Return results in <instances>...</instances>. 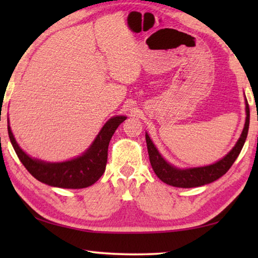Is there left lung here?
Wrapping results in <instances>:
<instances>
[{
  "label": "left lung",
  "instance_id": "obj_1",
  "mask_svg": "<svg viewBox=\"0 0 258 258\" xmlns=\"http://www.w3.org/2000/svg\"><path fill=\"white\" fill-rule=\"evenodd\" d=\"M246 124H244L241 137L238 140L237 145L226 155L223 159L217 163L205 166V167L189 168V169H180L169 165L167 161L164 160L163 157L157 151L154 143L151 142L150 138L146 134L148 154H149V160L151 167L159 180L163 181L166 184L176 186V187H196L202 186L208 183L216 181L217 178L223 176L229 171L231 166L233 165L235 159L241 151L247 139L248 128H249V104L246 99Z\"/></svg>",
  "mask_w": 258,
  "mask_h": 258
}]
</instances>
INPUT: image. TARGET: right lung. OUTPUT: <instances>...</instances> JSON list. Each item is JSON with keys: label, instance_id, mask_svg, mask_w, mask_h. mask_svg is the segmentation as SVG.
<instances>
[{"label": "right lung", "instance_id": "1", "mask_svg": "<svg viewBox=\"0 0 258 258\" xmlns=\"http://www.w3.org/2000/svg\"><path fill=\"white\" fill-rule=\"evenodd\" d=\"M125 119L126 117L124 116L112 117L104 124L92 146L84 155L64 163L56 164L44 163L30 158L16 142L10 126H8V133L19 160L36 180L51 186L82 189L94 184L102 176L107 165L109 142L117 127Z\"/></svg>", "mask_w": 258, "mask_h": 258}]
</instances>
